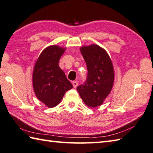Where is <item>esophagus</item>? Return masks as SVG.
Returning a JSON list of instances; mask_svg holds the SVG:
<instances>
[{"mask_svg": "<svg viewBox=\"0 0 153 153\" xmlns=\"http://www.w3.org/2000/svg\"><path fill=\"white\" fill-rule=\"evenodd\" d=\"M78 83L79 82H78L77 80H74V81L73 82V85L74 88H76V86H78Z\"/></svg>", "mask_w": 153, "mask_h": 153, "instance_id": "esophagus-1", "label": "esophagus"}]
</instances>
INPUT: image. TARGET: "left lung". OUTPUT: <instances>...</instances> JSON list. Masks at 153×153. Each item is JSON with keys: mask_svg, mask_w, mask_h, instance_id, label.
<instances>
[{"mask_svg": "<svg viewBox=\"0 0 153 153\" xmlns=\"http://www.w3.org/2000/svg\"><path fill=\"white\" fill-rule=\"evenodd\" d=\"M80 53L88 74L86 81L76 89L86 105L94 108L102 105L112 90L114 79L113 65L106 51L97 45L82 47Z\"/></svg>", "mask_w": 153, "mask_h": 153, "instance_id": "obj_1", "label": "left lung"}]
</instances>
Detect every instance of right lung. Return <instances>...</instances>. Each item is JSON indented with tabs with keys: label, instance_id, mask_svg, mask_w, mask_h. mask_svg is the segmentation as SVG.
Returning <instances> with one entry per match:
<instances>
[{
	"label": "right lung",
	"instance_id": "obj_1",
	"mask_svg": "<svg viewBox=\"0 0 153 153\" xmlns=\"http://www.w3.org/2000/svg\"><path fill=\"white\" fill-rule=\"evenodd\" d=\"M65 48L56 45L48 47L40 54L34 65L33 85L39 100L49 108L58 105L66 92L73 88L59 66Z\"/></svg>",
	"mask_w": 153,
	"mask_h": 153
}]
</instances>
